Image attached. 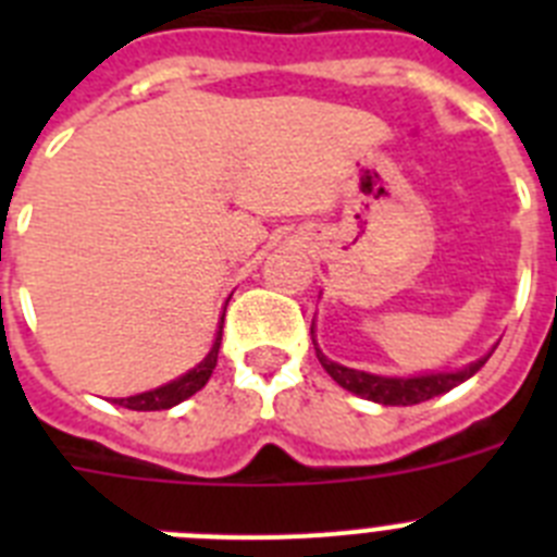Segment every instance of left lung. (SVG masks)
<instances>
[{
	"label": "left lung",
	"instance_id": "obj_1",
	"mask_svg": "<svg viewBox=\"0 0 557 557\" xmlns=\"http://www.w3.org/2000/svg\"><path fill=\"white\" fill-rule=\"evenodd\" d=\"M314 354H318L321 366L326 368V373L337 382L339 387H346V391L357 393V396L371 398V401L391 405V407L421 405V401H426V398L441 396V393L451 391V387H457L469 376H474V373L480 371L491 357L488 354V357L476 359V362H471L469 368H462V371H455V373H426V376L398 379V376H373V373L337 366V362H332L329 357H323L318 346H314Z\"/></svg>",
	"mask_w": 557,
	"mask_h": 557
}]
</instances>
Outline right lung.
Listing matches in <instances>:
<instances>
[{
  "label": "right lung",
  "mask_w": 557,
  "mask_h": 557,
  "mask_svg": "<svg viewBox=\"0 0 557 557\" xmlns=\"http://www.w3.org/2000/svg\"><path fill=\"white\" fill-rule=\"evenodd\" d=\"M220 339H223V326H220L218 339H214V346H211L209 357H206L198 368H191L189 373H184V376H181V379L170 382V385L156 387V391L139 393V396L113 398V401H116V405H122V407H127V410H141V412L170 410V407L181 405L184 398L195 396V393H198L200 387H206V382H209L211 371H214V366H218Z\"/></svg>",
  "instance_id": "right-lung-1"
}]
</instances>
